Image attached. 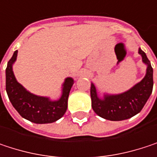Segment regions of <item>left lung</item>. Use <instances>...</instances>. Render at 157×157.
Listing matches in <instances>:
<instances>
[{"label":"left lung","mask_w":157,"mask_h":157,"mask_svg":"<svg viewBox=\"0 0 157 157\" xmlns=\"http://www.w3.org/2000/svg\"><path fill=\"white\" fill-rule=\"evenodd\" d=\"M138 53L142 56L143 63L146 65L144 77L129 90L117 94H104L99 96L95 85L91 82L92 107L97 115L110 121H122L129 119L141 112L149 99L153 91V68L144 52L141 48Z\"/></svg>","instance_id":"left-lung-1"}]
</instances>
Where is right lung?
<instances>
[{
  "label": "right lung",
  "instance_id": "right-lung-1",
  "mask_svg": "<svg viewBox=\"0 0 157 157\" xmlns=\"http://www.w3.org/2000/svg\"><path fill=\"white\" fill-rule=\"evenodd\" d=\"M17 54L18 51H15L5 70L6 92L13 106L21 117L35 124H50L59 120L67 110L68 97L75 80L72 77L65 78L62 85V95L58 100L33 94L18 82L14 76L13 65Z\"/></svg>",
  "mask_w": 157,
  "mask_h": 157
}]
</instances>
